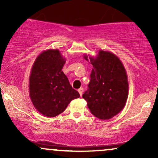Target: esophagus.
Returning <instances> with one entry per match:
<instances>
[{"mask_svg": "<svg viewBox=\"0 0 158 158\" xmlns=\"http://www.w3.org/2000/svg\"><path fill=\"white\" fill-rule=\"evenodd\" d=\"M83 90H83V88H79V90H78V92H79V94H80V96L82 95V94H83Z\"/></svg>", "mask_w": 158, "mask_h": 158, "instance_id": "esophagus-1", "label": "esophagus"}]
</instances>
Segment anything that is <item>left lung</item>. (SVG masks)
Wrapping results in <instances>:
<instances>
[{
	"mask_svg": "<svg viewBox=\"0 0 158 158\" xmlns=\"http://www.w3.org/2000/svg\"><path fill=\"white\" fill-rule=\"evenodd\" d=\"M93 66L88 88L82 95L92 114L109 119L123 109L128 96V77L120 59L113 52L99 50L96 57L83 56Z\"/></svg>",
	"mask_w": 158,
	"mask_h": 158,
	"instance_id": "left-lung-1",
	"label": "left lung"
}]
</instances>
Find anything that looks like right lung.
<instances>
[{
    "label": "right lung",
    "mask_w": 158,
    "mask_h": 158,
    "mask_svg": "<svg viewBox=\"0 0 158 158\" xmlns=\"http://www.w3.org/2000/svg\"><path fill=\"white\" fill-rule=\"evenodd\" d=\"M65 62L59 50L49 49L40 53L32 64L30 97L35 109L45 117L59 115L73 99L80 97L61 70Z\"/></svg>",
    "instance_id": "right-lung-1"
}]
</instances>
